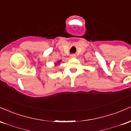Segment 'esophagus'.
<instances>
[{"mask_svg": "<svg viewBox=\"0 0 131 131\" xmlns=\"http://www.w3.org/2000/svg\"><path fill=\"white\" fill-rule=\"evenodd\" d=\"M76 57V55H74V54H72V55H70L71 58H75Z\"/></svg>", "mask_w": 131, "mask_h": 131, "instance_id": "34e87169", "label": "esophagus"}]
</instances>
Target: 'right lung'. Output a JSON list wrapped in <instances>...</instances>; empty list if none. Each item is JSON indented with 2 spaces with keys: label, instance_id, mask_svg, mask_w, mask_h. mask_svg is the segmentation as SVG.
<instances>
[{
  "label": "right lung",
  "instance_id": "obj_1",
  "mask_svg": "<svg viewBox=\"0 0 131 131\" xmlns=\"http://www.w3.org/2000/svg\"><path fill=\"white\" fill-rule=\"evenodd\" d=\"M61 60L58 61H57V63H54V64H55V67H57V66L58 65V64H60V63L61 62Z\"/></svg>",
  "mask_w": 131,
  "mask_h": 131
}]
</instances>
